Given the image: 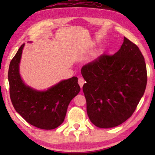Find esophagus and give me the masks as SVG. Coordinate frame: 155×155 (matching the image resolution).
<instances>
[{
  "label": "esophagus",
  "mask_w": 155,
  "mask_h": 155,
  "mask_svg": "<svg viewBox=\"0 0 155 155\" xmlns=\"http://www.w3.org/2000/svg\"><path fill=\"white\" fill-rule=\"evenodd\" d=\"M78 85H80L81 88H82V87H83V85H84V83H85V80L83 79V78H78Z\"/></svg>",
  "instance_id": "esophagus-1"
}]
</instances>
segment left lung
<instances>
[{"label": "left lung", "mask_w": 155, "mask_h": 155, "mask_svg": "<svg viewBox=\"0 0 155 155\" xmlns=\"http://www.w3.org/2000/svg\"><path fill=\"white\" fill-rule=\"evenodd\" d=\"M81 74L86 81L83 91L88 117L96 127L103 128L117 127L129 118L147 83L143 56L125 37L116 53L103 54L83 65Z\"/></svg>", "instance_id": "obj_1"}]
</instances>
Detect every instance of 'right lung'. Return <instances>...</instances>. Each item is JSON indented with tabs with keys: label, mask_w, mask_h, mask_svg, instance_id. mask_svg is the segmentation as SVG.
Listing matches in <instances>:
<instances>
[{
	"label": "right lung",
	"mask_w": 155,
	"mask_h": 155,
	"mask_svg": "<svg viewBox=\"0 0 155 155\" xmlns=\"http://www.w3.org/2000/svg\"><path fill=\"white\" fill-rule=\"evenodd\" d=\"M25 44L18 49L10 62L8 80L13 106L26 121L41 129L51 130L64 121L68 107L79 93L78 78L60 81L45 91H38L23 82L19 64Z\"/></svg>",
	"instance_id": "1"
}]
</instances>
